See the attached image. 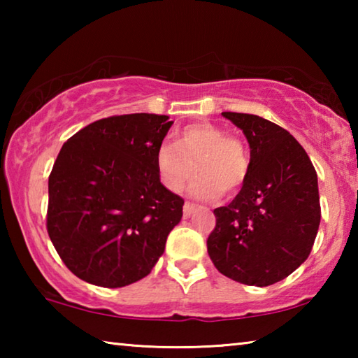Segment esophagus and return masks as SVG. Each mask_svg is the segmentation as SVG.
I'll return each instance as SVG.
<instances>
[{"mask_svg":"<svg viewBox=\"0 0 358 358\" xmlns=\"http://www.w3.org/2000/svg\"><path fill=\"white\" fill-rule=\"evenodd\" d=\"M194 208H196V205L194 203H191V202H185V205H183V213H185V216H189L192 211H194Z\"/></svg>","mask_w":358,"mask_h":358,"instance_id":"esophagus-1","label":"esophagus"}]
</instances>
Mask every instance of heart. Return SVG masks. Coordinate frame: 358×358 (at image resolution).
Listing matches in <instances>:
<instances>
[{
    "label": "heart",
    "mask_w": 358,
    "mask_h": 358,
    "mask_svg": "<svg viewBox=\"0 0 358 358\" xmlns=\"http://www.w3.org/2000/svg\"><path fill=\"white\" fill-rule=\"evenodd\" d=\"M156 171L169 191L180 192L192 177L191 194L216 199L221 192L235 194L248 180L251 157L238 136L208 121L186 124L173 138V147L162 143L156 151Z\"/></svg>",
    "instance_id": "1"
}]
</instances>
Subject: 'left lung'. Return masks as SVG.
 Segmentation results:
<instances>
[{"instance_id":"left-lung-1","label":"left lung","mask_w":358,"mask_h":358,"mask_svg":"<svg viewBox=\"0 0 358 358\" xmlns=\"http://www.w3.org/2000/svg\"><path fill=\"white\" fill-rule=\"evenodd\" d=\"M243 131L251 171L227 207L216 208L207 250L220 273L248 286H271L305 262L320 222L317 173L281 126L251 113L222 112Z\"/></svg>"}]
</instances>
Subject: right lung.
I'll return each instance as SVG.
<instances>
[{
	"mask_svg": "<svg viewBox=\"0 0 358 358\" xmlns=\"http://www.w3.org/2000/svg\"><path fill=\"white\" fill-rule=\"evenodd\" d=\"M172 123L167 115H115L64 142L48 177L47 232L77 278L123 287L162 256L185 203L156 171Z\"/></svg>",
	"mask_w": 358,
	"mask_h": 358,
	"instance_id": "right-lung-1",
	"label": "right lung"
}]
</instances>
